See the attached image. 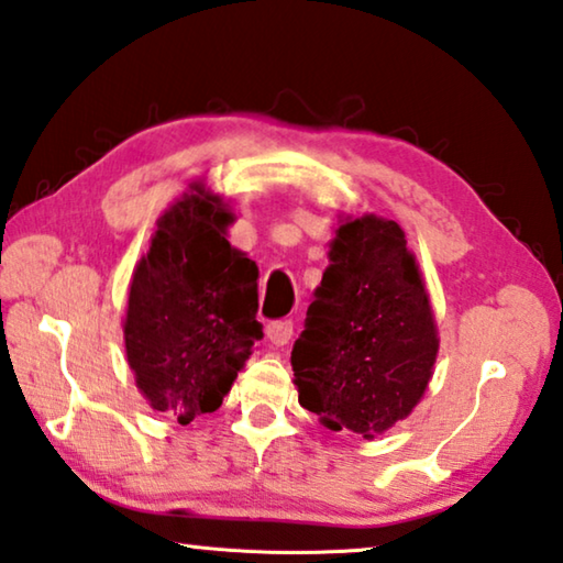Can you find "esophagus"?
I'll list each match as a JSON object with an SVG mask.
<instances>
[{
	"instance_id": "34e87169",
	"label": "esophagus",
	"mask_w": 563,
	"mask_h": 563,
	"mask_svg": "<svg viewBox=\"0 0 563 563\" xmlns=\"http://www.w3.org/2000/svg\"><path fill=\"white\" fill-rule=\"evenodd\" d=\"M292 335V321L290 318H280V321H273L267 325V339H271L275 346H285Z\"/></svg>"
}]
</instances>
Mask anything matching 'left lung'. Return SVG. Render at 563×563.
<instances>
[{
  "label": "left lung",
  "instance_id": "obj_1",
  "mask_svg": "<svg viewBox=\"0 0 563 563\" xmlns=\"http://www.w3.org/2000/svg\"><path fill=\"white\" fill-rule=\"evenodd\" d=\"M292 343L308 412L333 432L374 438L412 412L438 356L430 298L397 222H343Z\"/></svg>",
  "mask_w": 563,
  "mask_h": 563
}]
</instances>
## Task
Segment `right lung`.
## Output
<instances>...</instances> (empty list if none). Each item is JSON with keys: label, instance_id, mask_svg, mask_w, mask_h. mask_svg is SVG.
Instances as JSON below:
<instances>
[{"label": "right lung", "instance_id": "right-lung-1", "mask_svg": "<svg viewBox=\"0 0 563 563\" xmlns=\"http://www.w3.org/2000/svg\"><path fill=\"white\" fill-rule=\"evenodd\" d=\"M230 222L220 197L195 184L158 220L131 280L129 364L151 407L179 424L220 409L263 339L257 265L224 238Z\"/></svg>", "mask_w": 563, "mask_h": 563}]
</instances>
